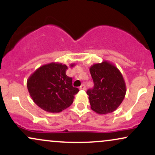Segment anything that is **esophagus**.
Listing matches in <instances>:
<instances>
[{"label":"esophagus","instance_id":"1","mask_svg":"<svg viewBox=\"0 0 155 155\" xmlns=\"http://www.w3.org/2000/svg\"><path fill=\"white\" fill-rule=\"evenodd\" d=\"M80 90H86V86L84 84H82L81 87H79Z\"/></svg>","mask_w":155,"mask_h":155}]
</instances>
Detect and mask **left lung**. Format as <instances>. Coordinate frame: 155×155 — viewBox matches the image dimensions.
Masks as SVG:
<instances>
[{
  "mask_svg": "<svg viewBox=\"0 0 155 155\" xmlns=\"http://www.w3.org/2000/svg\"><path fill=\"white\" fill-rule=\"evenodd\" d=\"M94 87L87 91L92 111L99 114L114 111L124 100L126 85L122 74L110 62L95 63L90 68Z\"/></svg>",
  "mask_w": 155,
  "mask_h": 155,
  "instance_id": "1",
  "label": "left lung"
}]
</instances>
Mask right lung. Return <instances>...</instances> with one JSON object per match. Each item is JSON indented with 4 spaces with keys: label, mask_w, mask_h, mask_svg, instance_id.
<instances>
[{
    "label": "right lung",
    "mask_w": 155,
    "mask_h": 155,
    "mask_svg": "<svg viewBox=\"0 0 155 155\" xmlns=\"http://www.w3.org/2000/svg\"><path fill=\"white\" fill-rule=\"evenodd\" d=\"M67 69V65L62 63H48L38 68L27 80L33 102L44 111L59 113L74 102L79 90L73 87L72 78L65 74Z\"/></svg>",
    "instance_id": "right-lung-1"
}]
</instances>
